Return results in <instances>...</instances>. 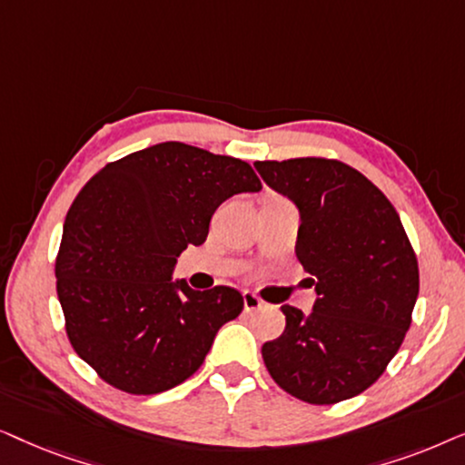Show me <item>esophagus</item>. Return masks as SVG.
Returning a JSON list of instances; mask_svg holds the SVG:
<instances>
[{"instance_id": "34e87169", "label": "esophagus", "mask_w": 465, "mask_h": 465, "mask_svg": "<svg viewBox=\"0 0 465 465\" xmlns=\"http://www.w3.org/2000/svg\"><path fill=\"white\" fill-rule=\"evenodd\" d=\"M264 307V302L260 301L256 294H252V292H245L243 294V309L245 313H253V311H260Z\"/></svg>"}]
</instances>
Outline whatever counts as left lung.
I'll use <instances>...</instances> for the list:
<instances>
[{
    "label": "left lung",
    "instance_id": "left-lung-1",
    "mask_svg": "<svg viewBox=\"0 0 465 465\" xmlns=\"http://www.w3.org/2000/svg\"><path fill=\"white\" fill-rule=\"evenodd\" d=\"M301 215L296 258L313 275L311 313L283 304L285 330L264 342L275 383L309 404L368 390L402 345L419 296L417 256L387 196L328 158L253 163Z\"/></svg>",
    "mask_w": 465,
    "mask_h": 465
}]
</instances>
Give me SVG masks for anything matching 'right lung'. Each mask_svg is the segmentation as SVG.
I'll return each instance as SVG.
<instances>
[{"instance_id": "right-lung-1", "label": "right lung", "mask_w": 465, "mask_h": 465, "mask_svg": "<svg viewBox=\"0 0 465 465\" xmlns=\"http://www.w3.org/2000/svg\"><path fill=\"white\" fill-rule=\"evenodd\" d=\"M250 164L164 142L105 164L75 196L56 256V294L75 353L118 390L150 396L199 371L234 288L193 290L177 256L207 239L226 199L260 193Z\"/></svg>"}]
</instances>
